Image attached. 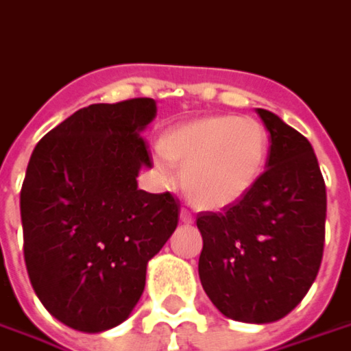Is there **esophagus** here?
Returning <instances> with one entry per match:
<instances>
[{"instance_id":"1","label":"esophagus","mask_w":351,"mask_h":351,"mask_svg":"<svg viewBox=\"0 0 351 351\" xmlns=\"http://www.w3.org/2000/svg\"><path fill=\"white\" fill-rule=\"evenodd\" d=\"M180 219L183 223H193V216H191L189 210H185V208L180 212Z\"/></svg>"}]
</instances>
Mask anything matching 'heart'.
Returning <instances> with one entry per match:
<instances>
[{
    "label": "heart",
    "mask_w": 351,
    "mask_h": 351,
    "mask_svg": "<svg viewBox=\"0 0 351 351\" xmlns=\"http://www.w3.org/2000/svg\"><path fill=\"white\" fill-rule=\"evenodd\" d=\"M156 168L171 180L180 170L185 197L202 210H223L243 200L263 173L269 134L254 118L219 114L171 130L162 139Z\"/></svg>",
    "instance_id": "b5f03b06"
}]
</instances>
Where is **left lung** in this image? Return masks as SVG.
Wrapping results in <instances>:
<instances>
[{
	"label": "left lung",
	"mask_w": 351,
	"mask_h": 351,
	"mask_svg": "<svg viewBox=\"0 0 351 351\" xmlns=\"http://www.w3.org/2000/svg\"><path fill=\"white\" fill-rule=\"evenodd\" d=\"M271 137L267 170L245 199L200 212L199 277L226 317L273 323L291 313L317 277L327 189L313 147L277 114L256 108Z\"/></svg>",
	"instance_id": "obj_1"
}]
</instances>
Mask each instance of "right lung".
I'll list each match as a JSON object with an SVG mask.
<instances>
[{"instance_id": "obj_1", "label": "right lung", "mask_w": 351, "mask_h": 351, "mask_svg": "<svg viewBox=\"0 0 351 351\" xmlns=\"http://www.w3.org/2000/svg\"><path fill=\"white\" fill-rule=\"evenodd\" d=\"M154 99L89 105L36 145L21 189L34 292L66 327L103 332L130 317L147 263L180 219L170 193L137 189L152 162L141 137Z\"/></svg>"}]
</instances>
